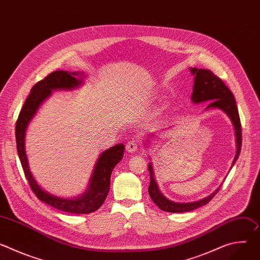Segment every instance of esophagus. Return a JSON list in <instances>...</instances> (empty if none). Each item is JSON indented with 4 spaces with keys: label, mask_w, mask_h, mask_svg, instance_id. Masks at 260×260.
Masks as SVG:
<instances>
[{
    "label": "esophagus",
    "mask_w": 260,
    "mask_h": 260,
    "mask_svg": "<svg viewBox=\"0 0 260 260\" xmlns=\"http://www.w3.org/2000/svg\"><path fill=\"white\" fill-rule=\"evenodd\" d=\"M138 147H139L138 141H136V140H131V141H128L127 144H126V150H127L128 152L133 153V152H135V151L138 149Z\"/></svg>",
    "instance_id": "34e87169"
}]
</instances>
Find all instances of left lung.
Wrapping results in <instances>:
<instances>
[{"mask_svg":"<svg viewBox=\"0 0 260 260\" xmlns=\"http://www.w3.org/2000/svg\"><path fill=\"white\" fill-rule=\"evenodd\" d=\"M192 75H194V85H193V92L191 95V101L194 104H200L204 102H210L207 109H219L222 110L228 116L231 118L235 132H236V142H237V153L234 158L232 168L234 167L235 162L237 161L241 148H242V128H241V120L239 116V111L236 104L235 96L231 89L224 84L219 77H217L215 74L210 70L205 69H198V68H190ZM231 168V169H232ZM148 169L150 173V184L148 191L151 200L154 204L162 211L171 212V213H184L196 210L202 206L207 205L219 191L220 186L209 197L192 202V203H176L167 199L158 189L157 183L154 179L153 169L151 162L148 164Z\"/></svg>","mask_w":260,"mask_h":260,"instance_id":"obj_1","label":"left lung"}]
</instances>
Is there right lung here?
<instances>
[{
	"mask_svg": "<svg viewBox=\"0 0 260 260\" xmlns=\"http://www.w3.org/2000/svg\"><path fill=\"white\" fill-rule=\"evenodd\" d=\"M78 76L80 78L77 79ZM83 73L54 71L43 80L37 82L30 89L26 98L15 126L16 147L18 156L29 186L40 201L49 206L71 214H88L96 211L105 202L110 189V177L115 166L122 159L124 145L117 144L104 151L94 166L91 174L88 188L83 194L76 199H63L50 194L42 189L35 180L28 166L25 153L24 136L26 127L35 116L41 104L51 94L52 90H71L75 89L83 83Z\"/></svg>",
	"mask_w": 260,
	"mask_h": 260,
	"instance_id": "right-lung-1",
	"label": "right lung"
}]
</instances>
